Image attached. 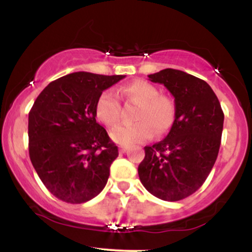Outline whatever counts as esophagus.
I'll use <instances>...</instances> for the list:
<instances>
[{"mask_svg": "<svg viewBox=\"0 0 252 252\" xmlns=\"http://www.w3.org/2000/svg\"><path fill=\"white\" fill-rule=\"evenodd\" d=\"M126 150H128V147H126V146H121L120 147V153H126Z\"/></svg>", "mask_w": 252, "mask_h": 252, "instance_id": "obj_1", "label": "esophagus"}]
</instances>
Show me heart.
<instances>
[{
  "mask_svg": "<svg viewBox=\"0 0 252 252\" xmlns=\"http://www.w3.org/2000/svg\"><path fill=\"white\" fill-rule=\"evenodd\" d=\"M126 103L138 105L132 126H118L110 131L112 140L122 146H132L149 140L156 134L167 132L174 124L176 109L169 97L162 96L158 89L146 80H136L120 90ZM96 115L108 126L120 122L121 103L112 90H105L96 102Z\"/></svg>",
  "mask_w": 252,
  "mask_h": 252,
  "instance_id": "heart-1",
  "label": "heart"
}]
</instances>
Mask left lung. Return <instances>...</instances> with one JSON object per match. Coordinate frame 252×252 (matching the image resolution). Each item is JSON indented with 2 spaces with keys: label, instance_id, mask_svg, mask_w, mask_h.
Segmentation results:
<instances>
[{
  "label": "left lung",
  "instance_id": "1",
  "mask_svg": "<svg viewBox=\"0 0 252 252\" xmlns=\"http://www.w3.org/2000/svg\"><path fill=\"white\" fill-rule=\"evenodd\" d=\"M174 97L176 115L168 135L144 147L138 176L156 198L178 201L202 186L220 147L224 112L211 86L184 71L166 68L149 74Z\"/></svg>",
  "mask_w": 252,
  "mask_h": 252
}]
</instances>
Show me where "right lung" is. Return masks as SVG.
Masks as SVG:
<instances>
[{
  "label": "right lung",
  "instance_id": "obj_1",
  "mask_svg": "<svg viewBox=\"0 0 252 252\" xmlns=\"http://www.w3.org/2000/svg\"><path fill=\"white\" fill-rule=\"evenodd\" d=\"M124 77L74 72L48 84L32 106V164L60 200L83 204L105 187L118 148L97 123L96 102L104 90Z\"/></svg>",
  "mask_w": 252,
  "mask_h": 252
}]
</instances>
